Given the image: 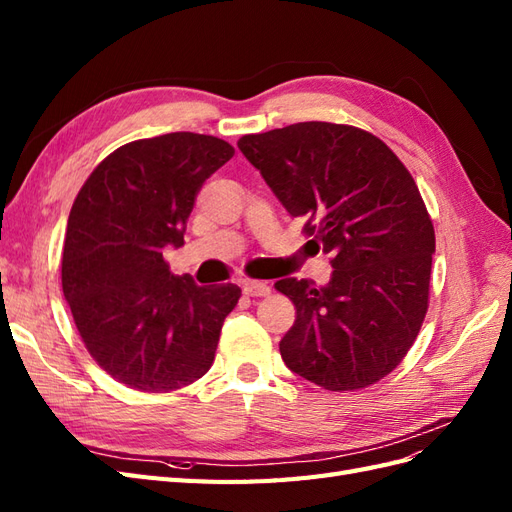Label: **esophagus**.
<instances>
[{
  "instance_id": "esophagus-1",
  "label": "esophagus",
  "mask_w": 512,
  "mask_h": 512,
  "mask_svg": "<svg viewBox=\"0 0 512 512\" xmlns=\"http://www.w3.org/2000/svg\"><path fill=\"white\" fill-rule=\"evenodd\" d=\"M269 292H271V288L265 282H245L243 284V294H247V297H267Z\"/></svg>"
}]
</instances>
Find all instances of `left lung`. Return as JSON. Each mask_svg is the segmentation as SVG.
Masks as SVG:
<instances>
[{
	"mask_svg": "<svg viewBox=\"0 0 512 512\" xmlns=\"http://www.w3.org/2000/svg\"><path fill=\"white\" fill-rule=\"evenodd\" d=\"M237 145L335 269L324 288L275 282L297 309L284 363L339 393L389 376L423 327L436 252L410 170L378 136L344 123H292Z\"/></svg>",
	"mask_w": 512,
	"mask_h": 512,
	"instance_id": "obj_1",
	"label": "left lung"
}]
</instances>
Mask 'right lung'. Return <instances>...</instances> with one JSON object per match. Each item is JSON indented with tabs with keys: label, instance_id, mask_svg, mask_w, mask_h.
Masks as SVG:
<instances>
[{
	"label": "right lung",
	"instance_id": "right-lung-1",
	"mask_svg": "<svg viewBox=\"0 0 512 512\" xmlns=\"http://www.w3.org/2000/svg\"><path fill=\"white\" fill-rule=\"evenodd\" d=\"M235 149L170 132L115 149L70 209L61 288L87 352L113 380L168 393L203 378L241 288L196 286L170 273L196 194Z\"/></svg>",
	"mask_w": 512,
	"mask_h": 512
}]
</instances>
